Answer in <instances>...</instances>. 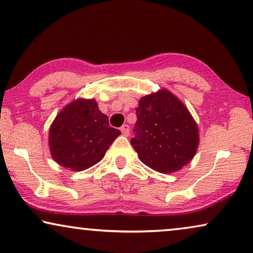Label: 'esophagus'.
<instances>
[{
	"label": "esophagus",
	"instance_id": "obj_1",
	"mask_svg": "<svg viewBox=\"0 0 253 253\" xmlns=\"http://www.w3.org/2000/svg\"><path fill=\"white\" fill-rule=\"evenodd\" d=\"M120 130H121V133H123L125 136H128V134H129V126H128V125H123V126L120 127Z\"/></svg>",
	"mask_w": 253,
	"mask_h": 253
}]
</instances>
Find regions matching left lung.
Segmentation results:
<instances>
[{"label":"left lung","mask_w":253,"mask_h":253,"mask_svg":"<svg viewBox=\"0 0 253 253\" xmlns=\"http://www.w3.org/2000/svg\"><path fill=\"white\" fill-rule=\"evenodd\" d=\"M130 143L140 161L161 173L190 163L199 144L197 123L187 107L166 89L144 96L136 109Z\"/></svg>","instance_id":"left-lung-1"}]
</instances>
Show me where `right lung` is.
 Listing matches in <instances>:
<instances>
[{"label":"right lung","instance_id":"1","mask_svg":"<svg viewBox=\"0 0 253 253\" xmlns=\"http://www.w3.org/2000/svg\"><path fill=\"white\" fill-rule=\"evenodd\" d=\"M119 135L95 99H77L63 107L50 125L49 150L61 167L82 171L98 163Z\"/></svg>","mask_w":253,"mask_h":253}]
</instances>
